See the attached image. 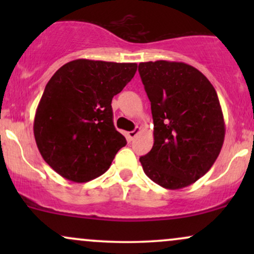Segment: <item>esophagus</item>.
I'll return each mask as SVG.
<instances>
[{
	"label": "esophagus",
	"mask_w": 254,
	"mask_h": 254,
	"mask_svg": "<svg viewBox=\"0 0 254 254\" xmlns=\"http://www.w3.org/2000/svg\"><path fill=\"white\" fill-rule=\"evenodd\" d=\"M139 132H141V127H136L135 130H132V131H130V132H127V137H129L130 139H133L136 137L137 133H139Z\"/></svg>",
	"instance_id": "34e87169"
}]
</instances>
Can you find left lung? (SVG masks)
Segmentation results:
<instances>
[{"instance_id":"left-lung-1","label":"left lung","mask_w":254,"mask_h":254,"mask_svg":"<svg viewBox=\"0 0 254 254\" xmlns=\"http://www.w3.org/2000/svg\"><path fill=\"white\" fill-rule=\"evenodd\" d=\"M138 72L154 122V145L139 161L157 185L186 188L210 170L222 148L226 129L216 90L183 62H143Z\"/></svg>"}]
</instances>
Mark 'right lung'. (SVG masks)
<instances>
[{
  "mask_svg": "<svg viewBox=\"0 0 254 254\" xmlns=\"http://www.w3.org/2000/svg\"><path fill=\"white\" fill-rule=\"evenodd\" d=\"M136 70V63L75 60L50 78L33 131L43 159L60 176L86 183L109 170L127 144L113 125L111 103Z\"/></svg>",
  "mask_w": 254,
  "mask_h": 254,
  "instance_id": "1",
  "label": "right lung"
}]
</instances>
